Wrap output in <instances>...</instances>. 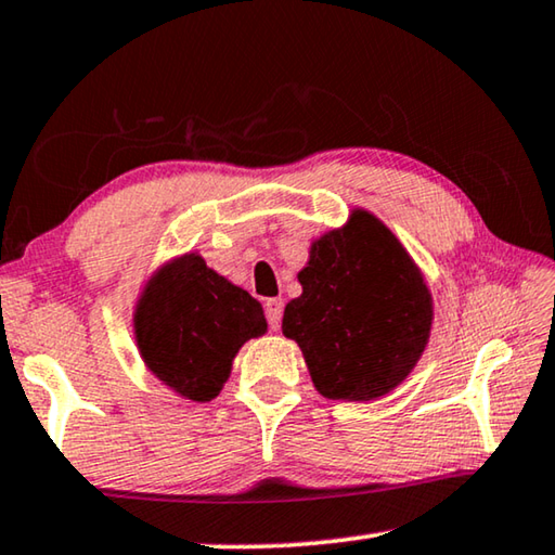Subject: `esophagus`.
<instances>
[{
  "instance_id": "1",
  "label": "esophagus",
  "mask_w": 555,
  "mask_h": 555,
  "mask_svg": "<svg viewBox=\"0 0 555 555\" xmlns=\"http://www.w3.org/2000/svg\"><path fill=\"white\" fill-rule=\"evenodd\" d=\"M264 313L271 331H279L281 327V315H284V304L279 298H269L264 304Z\"/></svg>"
}]
</instances>
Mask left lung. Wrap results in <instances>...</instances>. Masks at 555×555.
<instances>
[{
	"mask_svg": "<svg viewBox=\"0 0 555 555\" xmlns=\"http://www.w3.org/2000/svg\"><path fill=\"white\" fill-rule=\"evenodd\" d=\"M281 331L325 399L370 401L409 377L428 343L434 304L418 267L367 210L313 242Z\"/></svg>",
	"mask_w": 555,
	"mask_h": 555,
	"instance_id": "left-lung-1",
	"label": "left lung"
}]
</instances>
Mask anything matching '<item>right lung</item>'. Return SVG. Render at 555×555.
<instances>
[{
	"mask_svg": "<svg viewBox=\"0 0 555 555\" xmlns=\"http://www.w3.org/2000/svg\"><path fill=\"white\" fill-rule=\"evenodd\" d=\"M264 331L259 300L215 274L198 255H185L158 271L134 313L146 367L191 401L218 397L234 354Z\"/></svg>",
	"mask_w": 555,
	"mask_h": 555,
	"instance_id": "add662e5",
	"label": "right lung"
}]
</instances>
